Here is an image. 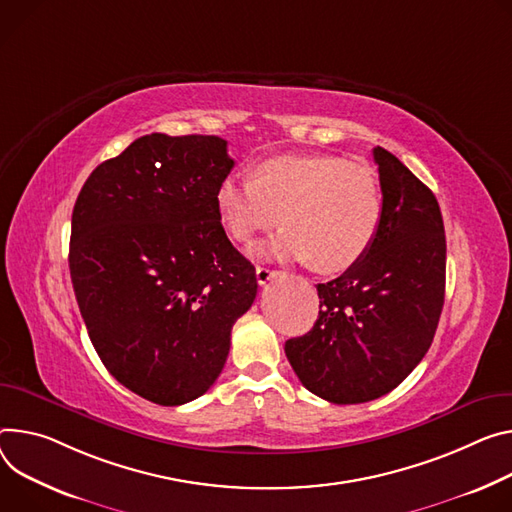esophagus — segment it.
I'll return each instance as SVG.
<instances>
[{"mask_svg": "<svg viewBox=\"0 0 512 512\" xmlns=\"http://www.w3.org/2000/svg\"><path fill=\"white\" fill-rule=\"evenodd\" d=\"M277 273V269H271V267H265V265H257V269H255V275H257V282H259V286H265L271 277H275Z\"/></svg>", "mask_w": 512, "mask_h": 512, "instance_id": "esophagus-1", "label": "esophagus"}]
</instances>
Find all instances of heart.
Returning a JSON list of instances; mask_svg holds the SVG:
<instances>
[{"mask_svg": "<svg viewBox=\"0 0 512 512\" xmlns=\"http://www.w3.org/2000/svg\"><path fill=\"white\" fill-rule=\"evenodd\" d=\"M216 212L239 243H251L282 218V232L263 255L341 273L374 247L384 196L371 169L343 157L277 155L253 165L251 179H224L216 190Z\"/></svg>", "mask_w": 512, "mask_h": 512, "instance_id": "1", "label": "heart"}]
</instances>
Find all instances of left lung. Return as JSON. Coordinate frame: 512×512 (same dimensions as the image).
I'll list each match as a JSON object with an SVG mask.
<instances>
[{
	"label": "left lung",
	"instance_id": "8db88e82",
	"mask_svg": "<svg viewBox=\"0 0 512 512\" xmlns=\"http://www.w3.org/2000/svg\"><path fill=\"white\" fill-rule=\"evenodd\" d=\"M374 161L384 220L371 251L318 284L314 327L286 341L300 382L333 404L392 392L429 351L445 298V228L435 194L390 151Z\"/></svg>",
	"mask_w": 512,
	"mask_h": 512
}]
</instances>
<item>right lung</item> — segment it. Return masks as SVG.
Returning <instances> with one entry per match:
<instances>
[{
    "mask_svg": "<svg viewBox=\"0 0 512 512\" xmlns=\"http://www.w3.org/2000/svg\"><path fill=\"white\" fill-rule=\"evenodd\" d=\"M232 167L220 136L153 132L91 171L73 208L69 269L89 339L122 386L161 406L216 382L257 296L216 212Z\"/></svg>",
    "mask_w": 512,
    "mask_h": 512,
    "instance_id": "obj_1",
    "label": "right lung"
}]
</instances>
